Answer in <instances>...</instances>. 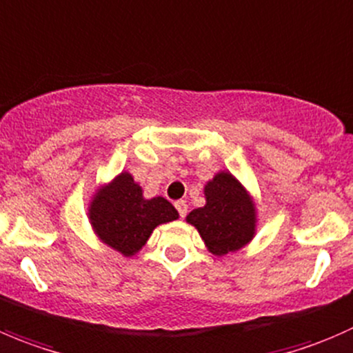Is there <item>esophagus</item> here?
<instances>
[{"mask_svg":"<svg viewBox=\"0 0 353 353\" xmlns=\"http://www.w3.org/2000/svg\"><path fill=\"white\" fill-rule=\"evenodd\" d=\"M176 208H177V212H179L181 217H184V215L188 214V203L184 200H177L176 201Z\"/></svg>","mask_w":353,"mask_h":353,"instance_id":"esophagus-1","label":"esophagus"}]
</instances>
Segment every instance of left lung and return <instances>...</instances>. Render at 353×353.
Segmentation results:
<instances>
[{
	"label": "left lung",
	"instance_id": "1",
	"mask_svg": "<svg viewBox=\"0 0 353 353\" xmlns=\"http://www.w3.org/2000/svg\"><path fill=\"white\" fill-rule=\"evenodd\" d=\"M205 205L186 215L205 246L222 256L248 245L256 232V207L252 194L229 170L215 174L203 188Z\"/></svg>",
	"mask_w": 353,
	"mask_h": 353
}]
</instances>
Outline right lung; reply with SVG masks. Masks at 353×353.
Returning a JSON list of instances; mask_svg holds the SVG:
<instances>
[{"label": "right lung", "instance_id": "right-lung-1", "mask_svg": "<svg viewBox=\"0 0 353 353\" xmlns=\"http://www.w3.org/2000/svg\"><path fill=\"white\" fill-rule=\"evenodd\" d=\"M88 217L101 243L132 256L146 245L157 225L176 221L179 214L165 198L143 196V188L122 170L110 183L98 186Z\"/></svg>", "mask_w": 353, "mask_h": 353}]
</instances>
